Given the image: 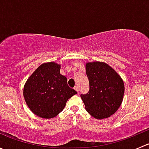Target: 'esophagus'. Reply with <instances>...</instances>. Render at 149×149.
I'll return each instance as SVG.
<instances>
[{"label":"esophagus","instance_id":"1","mask_svg":"<svg viewBox=\"0 0 149 149\" xmlns=\"http://www.w3.org/2000/svg\"><path fill=\"white\" fill-rule=\"evenodd\" d=\"M74 89H75V90H76V91H77V92H78V93H79V87H78V86H75V87H74Z\"/></svg>","mask_w":149,"mask_h":149}]
</instances>
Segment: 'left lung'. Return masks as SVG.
Segmentation results:
<instances>
[{
	"instance_id": "8db88e82",
	"label": "left lung",
	"mask_w": 149,
	"mask_h": 149,
	"mask_svg": "<svg viewBox=\"0 0 149 149\" xmlns=\"http://www.w3.org/2000/svg\"><path fill=\"white\" fill-rule=\"evenodd\" d=\"M89 91L81 94L87 112L96 119H104L115 113L123 100L125 86L118 73L102 62L87 63Z\"/></svg>"
}]
</instances>
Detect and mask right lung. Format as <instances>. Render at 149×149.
Listing matches in <instances>:
<instances>
[{
	"mask_svg": "<svg viewBox=\"0 0 149 149\" xmlns=\"http://www.w3.org/2000/svg\"><path fill=\"white\" fill-rule=\"evenodd\" d=\"M61 65L42 64L30 76L24 87V97L31 112L40 118H55L63 111L66 102L77 94L68 86L60 73Z\"/></svg>",
	"mask_w": 149,
	"mask_h": 149,
	"instance_id": "1",
	"label": "right lung"
}]
</instances>
